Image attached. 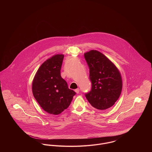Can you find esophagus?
<instances>
[{"mask_svg": "<svg viewBox=\"0 0 152 152\" xmlns=\"http://www.w3.org/2000/svg\"><path fill=\"white\" fill-rule=\"evenodd\" d=\"M75 91L76 92V94H79V88L76 89L75 90Z\"/></svg>", "mask_w": 152, "mask_h": 152, "instance_id": "34e87169", "label": "esophagus"}]
</instances>
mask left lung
Instances as JSON below:
<instances>
[{
	"instance_id": "obj_1",
	"label": "left lung",
	"mask_w": 152,
	"mask_h": 152,
	"mask_svg": "<svg viewBox=\"0 0 152 152\" xmlns=\"http://www.w3.org/2000/svg\"><path fill=\"white\" fill-rule=\"evenodd\" d=\"M89 68L91 91L86 94L91 105L104 111L112 107L118 99L123 88L121 73L108 58L100 52L91 50L84 53Z\"/></svg>"
}]
</instances>
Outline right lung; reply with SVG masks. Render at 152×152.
Instances as JSON below:
<instances>
[{
    "mask_svg": "<svg viewBox=\"0 0 152 152\" xmlns=\"http://www.w3.org/2000/svg\"><path fill=\"white\" fill-rule=\"evenodd\" d=\"M64 55L57 54L46 60L37 71L32 81V94L47 113L57 115L67 108L76 92L68 88L60 75Z\"/></svg>",
    "mask_w": 152,
    "mask_h": 152,
    "instance_id": "add662e5",
    "label": "right lung"
}]
</instances>
